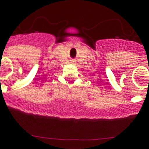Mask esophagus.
<instances>
[{
	"label": "esophagus",
	"instance_id": "esophagus-1",
	"mask_svg": "<svg viewBox=\"0 0 149 149\" xmlns=\"http://www.w3.org/2000/svg\"><path fill=\"white\" fill-rule=\"evenodd\" d=\"M76 63V62H75V61H72V63Z\"/></svg>",
	"mask_w": 149,
	"mask_h": 149
}]
</instances>
